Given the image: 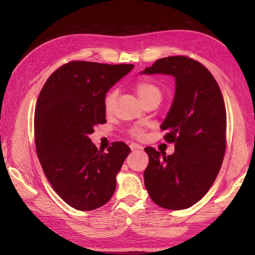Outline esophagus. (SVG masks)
Segmentation results:
<instances>
[{
    "label": "esophagus",
    "instance_id": "34e87169",
    "mask_svg": "<svg viewBox=\"0 0 255 255\" xmlns=\"http://www.w3.org/2000/svg\"><path fill=\"white\" fill-rule=\"evenodd\" d=\"M130 148H131V150H138V149H143V146H140V145H138V144H136V143H132V144H130Z\"/></svg>",
    "mask_w": 255,
    "mask_h": 255
}]
</instances>
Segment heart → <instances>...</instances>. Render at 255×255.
<instances>
[{"instance_id": "obj_1", "label": "heart", "mask_w": 255, "mask_h": 255, "mask_svg": "<svg viewBox=\"0 0 255 255\" xmlns=\"http://www.w3.org/2000/svg\"><path fill=\"white\" fill-rule=\"evenodd\" d=\"M136 92L138 94V97L140 98V100H144L145 98L153 96V94H159V96H161V91H159L157 86L153 84L152 82H148V81L138 82L136 84ZM117 96H118L117 90H111V91L107 93V96L105 98V109L107 112H110L112 110L116 99H117ZM133 135L140 136L141 135L140 129H136V130H133Z\"/></svg>"}]
</instances>
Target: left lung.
<instances>
[{
    "instance_id": "obj_1",
    "label": "left lung",
    "mask_w": 255,
    "mask_h": 255,
    "mask_svg": "<svg viewBox=\"0 0 255 255\" xmlns=\"http://www.w3.org/2000/svg\"><path fill=\"white\" fill-rule=\"evenodd\" d=\"M140 74L171 75L174 98L161 125L164 138L174 143L165 155L146 147L149 157L144 182L150 199L171 210L199 201L221 170L226 149V109L221 89L207 68L184 56L157 59Z\"/></svg>"
}]
</instances>
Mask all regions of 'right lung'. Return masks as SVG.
I'll use <instances>...</instances> for the list:
<instances>
[{
    "instance_id": "obj_1",
    "label": "right lung",
    "mask_w": 255,
    "mask_h": 255,
    "mask_svg": "<svg viewBox=\"0 0 255 255\" xmlns=\"http://www.w3.org/2000/svg\"><path fill=\"white\" fill-rule=\"evenodd\" d=\"M133 68L71 62L56 70L42 88L34 111L37 155L51 187L73 208L97 209L110 200L117 174L130 148L116 141L107 153L90 135L105 124V98Z\"/></svg>"
}]
</instances>
